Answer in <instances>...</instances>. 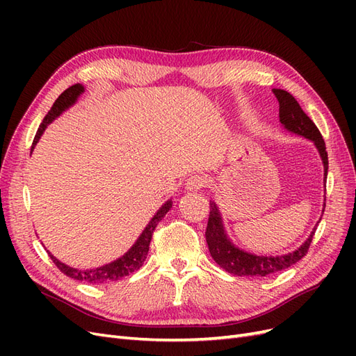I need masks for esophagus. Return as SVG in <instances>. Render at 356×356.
I'll list each match as a JSON object with an SVG mask.
<instances>
[{"label":"esophagus","instance_id":"1","mask_svg":"<svg viewBox=\"0 0 356 356\" xmlns=\"http://www.w3.org/2000/svg\"><path fill=\"white\" fill-rule=\"evenodd\" d=\"M204 186H207V178L203 175H191L186 182V188L190 191H197Z\"/></svg>","mask_w":356,"mask_h":356}]
</instances>
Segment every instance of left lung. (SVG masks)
<instances>
[{"mask_svg":"<svg viewBox=\"0 0 356 356\" xmlns=\"http://www.w3.org/2000/svg\"><path fill=\"white\" fill-rule=\"evenodd\" d=\"M273 93L279 101V122L282 123L285 131L296 134L298 136H303L309 141L315 144L318 153L321 156L322 165H324V184L328 174V154L325 143L322 139L321 132L315 123L310 120L307 114L301 110L300 104L291 93L282 89H273ZM324 209H325V199H324ZM322 209V212H324ZM321 221V218H319ZM318 221V222H319ZM316 222V225H318ZM316 225L309 234V238L305 241L303 245H300L296 251L288 252L284 255H257L252 252H248L242 248L236 246L230 238L222 224V217L218 204L211 200V212L207 227V243L209 248L211 257L215 260L221 268L236 276H270L285 268L291 267L300 261L307 254L314 234L316 232Z\"/></svg>","mask_w":356,"mask_h":356,"instance_id":"left-lung-1","label":"left lung"}]
</instances>
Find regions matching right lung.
Returning a JSON list of instances; mask_svg holds the SVG:
<instances>
[{"label":"right lung","instance_id":"add662e5","mask_svg":"<svg viewBox=\"0 0 356 356\" xmlns=\"http://www.w3.org/2000/svg\"><path fill=\"white\" fill-rule=\"evenodd\" d=\"M83 92H84V86L79 83V84L71 86V88H68L59 96V98L55 101V104H53L50 111L47 113V115L42 118V122L35 134L34 143H32L31 149L35 148L41 135L44 134L46 127L53 120H55L56 117H59L63 111L68 110L70 106H72L75 102H77V99L80 98V95ZM170 208H172V199L166 200L163 204H161V208H159V211L154 213V217L149 220L147 227L143 230L141 234H139V238L132 245L131 250H129L126 254H123L120 258H117V260L105 264V266L80 270V268H74V267L67 266L65 263L59 261L55 255L50 254L49 251L47 252L53 260V263L58 266L59 270L62 273H65L67 276L75 279V281H83V282L93 284V285H102V284H108L113 281H118V279L129 276L131 273L136 272L139 267H143L145 258H147V254H148V250H149V242H152L153 232L157 227V224L161 221V218H163L165 215L169 212Z\"/></svg>","mask_w":356,"mask_h":356}]
</instances>
